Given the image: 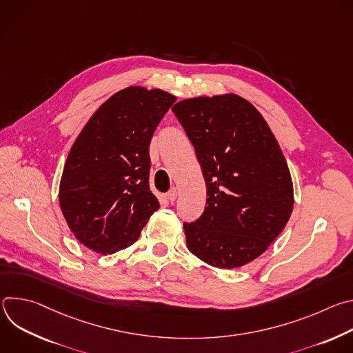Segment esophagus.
<instances>
[{"mask_svg":"<svg viewBox=\"0 0 353 353\" xmlns=\"http://www.w3.org/2000/svg\"><path fill=\"white\" fill-rule=\"evenodd\" d=\"M177 194H179L177 188H176V187H172V188L168 191L166 196H168V199L170 201V203H173V201H176V198H177Z\"/></svg>","mask_w":353,"mask_h":353,"instance_id":"34e87169","label":"esophagus"}]
</instances>
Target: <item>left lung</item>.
Listing matches in <instances>:
<instances>
[{
    "mask_svg": "<svg viewBox=\"0 0 353 353\" xmlns=\"http://www.w3.org/2000/svg\"><path fill=\"white\" fill-rule=\"evenodd\" d=\"M173 113L195 149L207 183V207L184 222L187 247L218 268L260 257L293 210L288 163L259 110L237 94L194 97Z\"/></svg>",
    "mask_w": 353,
    "mask_h": 353,
    "instance_id": "1",
    "label": "left lung"
}]
</instances>
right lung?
I'll return each mask as SVG.
<instances>
[{"label": "right lung", "instance_id": "obj_1", "mask_svg": "<svg viewBox=\"0 0 353 353\" xmlns=\"http://www.w3.org/2000/svg\"><path fill=\"white\" fill-rule=\"evenodd\" d=\"M176 97L131 86L86 123L67 158L60 207L75 237L100 254L135 243L158 208L149 188V143Z\"/></svg>", "mask_w": 353, "mask_h": 353}]
</instances>
